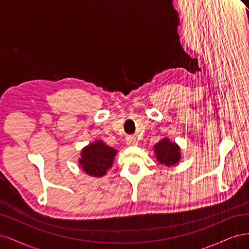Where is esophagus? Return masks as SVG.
<instances>
[{"instance_id":"1","label":"esophagus","mask_w":249,"mask_h":249,"mask_svg":"<svg viewBox=\"0 0 249 249\" xmlns=\"http://www.w3.org/2000/svg\"><path fill=\"white\" fill-rule=\"evenodd\" d=\"M125 143L127 145H136L137 144V140L134 136H127L125 139Z\"/></svg>"}]
</instances>
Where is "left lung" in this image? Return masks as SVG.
Masks as SVG:
<instances>
[{
    "instance_id": "8db88e82",
    "label": "left lung",
    "mask_w": 249,
    "mask_h": 249,
    "mask_svg": "<svg viewBox=\"0 0 249 249\" xmlns=\"http://www.w3.org/2000/svg\"><path fill=\"white\" fill-rule=\"evenodd\" d=\"M157 161L165 166H173L180 160V147L169 138H162L154 146Z\"/></svg>"
}]
</instances>
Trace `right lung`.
I'll use <instances>...</instances> for the list:
<instances>
[{
  "mask_svg": "<svg viewBox=\"0 0 249 249\" xmlns=\"http://www.w3.org/2000/svg\"><path fill=\"white\" fill-rule=\"evenodd\" d=\"M117 150L102 140H95L81 150L79 166L86 175L93 178H101L106 175L112 166Z\"/></svg>",
  "mask_w": 249,
  "mask_h": 249,
  "instance_id": "right-lung-1",
  "label": "right lung"
}]
</instances>
